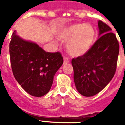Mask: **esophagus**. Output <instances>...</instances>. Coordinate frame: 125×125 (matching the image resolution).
<instances>
[{"label":"esophagus","mask_w":125,"mask_h":125,"mask_svg":"<svg viewBox=\"0 0 125 125\" xmlns=\"http://www.w3.org/2000/svg\"><path fill=\"white\" fill-rule=\"evenodd\" d=\"M69 62H70V60L68 59V57L64 56L63 57V63H68Z\"/></svg>","instance_id":"esophagus-1"}]
</instances>
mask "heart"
<instances>
[{
  "mask_svg": "<svg viewBox=\"0 0 125 125\" xmlns=\"http://www.w3.org/2000/svg\"><path fill=\"white\" fill-rule=\"evenodd\" d=\"M60 38L68 40L66 49L73 56L85 54L93 44L95 31L88 24H76L63 29L59 33Z\"/></svg>",
  "mask_w": 125,
  "mask_h": 125,
  "instance_id": "b5f03b06",
  "label": "heart"
}]
</instances>
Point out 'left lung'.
Returning a JSON list of instances; mask_svg holds the SVG:
<instances>
[{"label":"left lung","instance_id":"obj_1","mask_svg":"<svg viewBox=\"0 0 125 125\" xmlns=\"http://www.w3.org/2000/svg\"><path fill=\"white\" fill-rule=\"evenodd\" d=\"M99 38L88 52L73 58V80L76 89L84 96H92L106 86L115 73L119 43L111 28L98 21Z\"/></svg>","mask_w":125,"mask_h":125}]
</instances>
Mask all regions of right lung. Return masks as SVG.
Masks as SVG:
<instances>
[{
  "instance_id": "right-lung-1",
  "label": "right lung",
  "mask_w": 125,
  "mask_h": 125,
  "mask_svg": "<svg viewBox=\"0 0 125 125\" xmlns=\"http://www.w3.org/2000/svg\"><path fill=\"white\" fill-rule=\"evenodd\" d=\"M9 53L13 75L26 92L36 97L49 92L53 76L63 62L60 52H45L37 44L21 39L14 31Z\"/></svg>"
}]
</instances>
